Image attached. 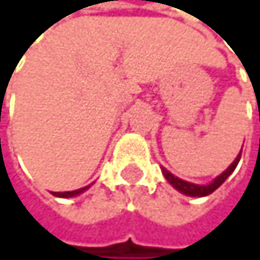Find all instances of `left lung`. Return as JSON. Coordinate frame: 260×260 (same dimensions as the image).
Segmentation results:
<instances>
[{
    "instance_id": "1",
    "label": "left lung",
    "mask_w": 260,
    "mask_h": 260,
    "mask_svg": "<svg viewBox=\"0 0 260 260\" xmlns=\"http://www.w3.org/2000/svg\"><path fill=\"white\" fill-rule=\"evenodd\" d=\"M239 159H241V153L236 156V159L230 164V168L224 171V173H221L218 177H215V181L212 184H208V185H199V184H190V182H187V181H182V179H179L174 174H171L169 171H166L164 168H162V174H164V177L168 179V182L173 185L174 189H177L179 192H182L184 196H189V197H205V196H210L212 192H215L224 181H226L228 176L236 169Z\"/></svg>"
}]
</instances>
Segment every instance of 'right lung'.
<instances>
[{"label": "right lung", "instance_id": "1", "mask_svg": "<svg viewBox=\"0 0 260 260\" xmlns=\"http://www.w3.org/2000/svg\"><path fill=\"white\" fill-rule=\"evenodd\" d=\"M89 189V185L83 187V189H78V190H71V192H53L55 197H63V199H68V197H75V196H79L81 192L87 190Z\"/></svg>", "mask_w": 260, "mask_h": 260}]
</instances>
